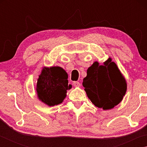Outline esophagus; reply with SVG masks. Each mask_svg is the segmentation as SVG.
<instances>
[{"mask_svg":"<svg viewBox=\"0 0 147 147\" xmlns=\"http://www.w3.org/2000/svg\"><path fill=\"white\" fill-rule=\"evenodd\" d=\"M73 85H74V86H75V87H80L81 84H80L79 82H74Z\"/></svg>","mask_w":147,"mask_h":147,"instance_id":"esophagus-1","label":"esophagus"}]
</instances>
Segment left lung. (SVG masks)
Segmentation results:
<instances>
[{
    "label": "left lung",
    "mask_w": 147,
    "mask_h": 147,
    "mask_svg": "<svg viewBox=\"0 0 147 147\" xmlns=\"http://www.w3.org/2000/svg\"><path fill=\"white\" fill-rule=\"evenodd\" d=\"M82 85L91 102L104 110L118 105L127 89L125 78L111 58L102 65L94 61L87 71Z\"/></svg>",
    "instance_id": "left-lung-1"
}]
</instances>
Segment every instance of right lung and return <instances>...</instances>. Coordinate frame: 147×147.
Instances as JSON below:
<instances>
[{
	"mask_svg": "<svg viewBox=\"0 0 147 147\" xmlns=\"http://www.w3.org/2000/svg\"><path fill=\"white\" fill-rule=\"evenodd\" d=\"M67 79V73L60 67H44L36 85L39 100L51 107L61 104L66 97L67 91L72 88Z\"/></svg>",
	"mask_w": 147,
	"mask_h": 147,
	"instance_id": "obj_1",
	"label": "right lung"
}]
</instances>
